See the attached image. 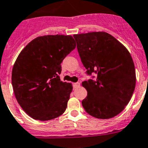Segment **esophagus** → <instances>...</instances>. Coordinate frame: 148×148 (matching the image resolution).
Returning a JSON list of instances; mask_svg holds the SVG:
<instances>
[{
  "instance_id": "obj_1",
  "label": "esophagus",
  "mask_w": 148,
  "mask_h": 148,
  "mask_svg": "<svg viewBox=\"0 0 148 148\" xmlns=\"http://www.w3.org/2000/svg\"><path fill=\"white\" fill-rule=\"evenodd\" d=\"M79 85H80V83L79 82L74 83V84H73V86H74V88H77V87H79Z\"/></svg>"
}]
</instances>
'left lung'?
I'll use <instances>...</instances> for the list:
<instances>
[{
	"mask_svg": "<svg viewBox=\"0 0 148 148\" xmlns=\"http://www.w3.org/2000/svg\"><path fill=\"white\" fill-rule=\"evenodd\" d=\"M74 38L87 74H97L95 81L82 83L87 91L83 108L95 118L116 116L125 108L135 88V67L130 52L106 32L77 34Z\"/></svg>",
	"mask_w": 148,
	"mask_h": 148,
	"instance_id": "obj_1",
	"label": "left lung"
}]
</instances>
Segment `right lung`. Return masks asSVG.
<instances>
[{"instance_id": "right-lung-1", "label": "right lung", "mask_w": 148, "mask_h": 148, "mask_svg": "<svg viewBox=\"0 0 148 148\" xmlns=\"http://www.w3.org/2000/svg\"><path fill=\"white\" fill-rule=\"evenodd\" d=\"M76 48L72 36H40L20 52L11 82L21 108L30 117L48 121L62 115L72 92L71 83L60 80L61 62Z\"/></svg>"}]
</instances>
